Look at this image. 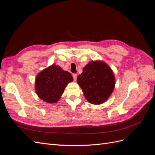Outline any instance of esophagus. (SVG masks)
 <instances>
[{
	"instance_id": "1",
	"label": "esophagus",
	"mask_w": 155,
	"mask_h": 155,
	"mask_svg": "<svg viewBox=\"0 0 155 155\" xmlns=\"http://www.w3.org/2000/svg\"><path fill=\"white\" fill-rule=\"evenodd\" d=\"M72 76H73V78H74V81H76V79H77V74H73L72 75Z\"/></svg>"
}]
</instances>
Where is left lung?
Listing matches in <instances>:
<instances>
[{"mask_svg":"<svg viewBox=\"0 0 155 155\" xmlns=\"http://www.w3.org/2000/svg\"><path fill=\"white\" fill-rule=\"evenodd\" d=\"M77 81L86 100L92 104L105 102L114 91L115 76L113 71L103 61H92L86 64Z\"/></svg>","mask_w":155,"mask_h":155,"instance_id":"1","label":"left lung"}]
</instances>
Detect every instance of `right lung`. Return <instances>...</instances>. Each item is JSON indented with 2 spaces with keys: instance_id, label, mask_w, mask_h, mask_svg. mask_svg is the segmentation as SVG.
<instances>
[{
  "instance_id": "add662e5",
  "label": "right lung",
  "mask_w": 155,
  "mask_h": 155,
  "mask_svg": "<svg viewBox=\"0 0 155 155\" xmlns=\"http://www.w3.org/2000/svg\"><path fill=\"white\" fill-rule=\"evenodd\" d=\"M72 81L71 74L64 71L59 65L53 64L37 75L35 92L42 100L48 104H54L60 100L65 87Z\"/></svg>"
}]
</instances>
